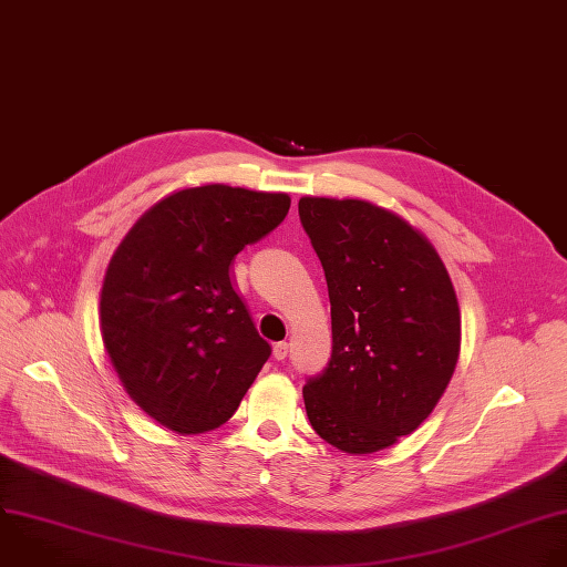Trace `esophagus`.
I'll return each mask as SVG.
<instances>
[{"label": "esophagus", "instance_id": "obj_1", "mask_svg": "<svg viewBox=\"0 0 567 567\" xmlns=\"http://www.w3.org/2000/svg\"><path fill=\"white\" fill-rule=\"evenodd\" d=\"M287 353H289V344L287 342H276L274 344V358L276 360H285Z\"/></svg>", "mask_w": 567, "mask_h": 567}]
</instances>
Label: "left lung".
<instances>
[{"label": "left lung", "mask_w": 567, "mask_h": 567, "mask_svg": "<svg viewBox=\"0 0 567 567\" xmlns=\"http://www.w3.org/2000/svg\"><path fill=\"white\" fill-rule=\"evenodd\" d=\"M298 214L324 269L333 338L327 369L302 388L309 423L340 452H381L419 430L452 381V278L425 234L385 207L305 196Z\"/></svg>", "instance_id": "1"}]
</instances>
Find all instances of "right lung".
<instances>
[{"label": "right lung", "mask_w": 567, "mask_h": 567, "mask_svg": "<svg viewBox=\"0 0 567 567\" xmlns=\"http://www.w3.org/2000/svg\"><path fill=\"white\" fill-rule=\"evenodd\" d=\"M287 194L188 186L155 203L115 249L100 331L131 401L177 434L225 425L267 362L231 260L287 216Z\"/></svg>", "instance_id": "right-lung-1"}]
</instances>
